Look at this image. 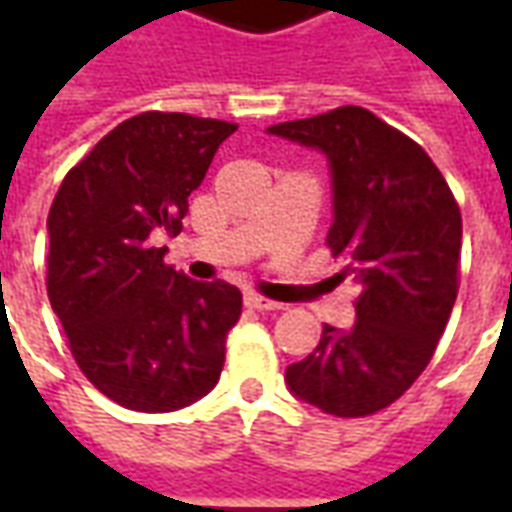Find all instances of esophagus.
I'll use <instances>...</instances> for the list:
<instances>
[{"instance_id":"34e87169","label":"esophagus","mask_w":512,"mask_h":512,"mask_svg":"<svg viewBox=\"0 0 512 512\" xmlns=\"http://www.w3.org/2000/svg\"><path fill=\"white\" fill-rule=\"evenodd\" d=\"M244 307H249V310H257V312L282 310V304H277V301H271V299H263V296H257V293H246Z\"/></svg>"}]
</instances>
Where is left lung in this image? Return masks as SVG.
Listing matches in <instances>:
<instances>
[{"label": "left lung", "mask_w": 512, "mask_h": 512, "mask_svg": "<svg viewBox=\"0 0 512 512\" xmlns=\"http://www.w3.org/2000/svg\"><path fill=\"white\" fill-rule=\"evenodd\" d=\"M329 158L343 260L359 285L351 329L323 326L321 343L285 370L290 392L334 417L392 406L428 367L461 279V208L422 147L362 106L268 128Z\"/></svg>", "instance_id": "left-lung-1"}]
</instances>
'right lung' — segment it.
<instances>
[{"label": "right lung", "mask_w": 512, "mask_h": 512, "mask_svg": "<svg viewBox=\"0 0 512 512\" xmlns=\"http://www.w3.org/2000/svg\"><path fill=\"white\" fill-rule=\"evenodd\" d=\"M235 123L183 112L128 117L65 175L49 211L46 290L76 365L131 411L164 414L211 392L241 290L164 263L189 194Z\"/></svg>", "instance_id": "1"}]
</instances>
